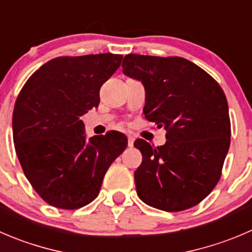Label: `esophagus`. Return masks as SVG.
I'll return each instance as SVG.
<instances>
[{
    "label": "esophagus",
    "instance_id": "esophagus-1",
    "mask_svg": "<svg viewBox=\"0 0 252 252\" xmlns=\"http://www.w3.org/2000/svg\"><path fill=\"white\" fill-rule=\"evenodd\" d=\"M134 140H135V139H134L133 135H128V146L129 148H131V146L134 145Z\"/></svg>",
    "mask_w": 252,
    "mask_h": 252
}]
</instances>
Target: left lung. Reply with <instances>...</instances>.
<instances>
[{"label":"left lung","instance_id":"left-lung-1","mask_svg":"<svg viewBox=\"0 0 252 252\" xmlns=\"http://www.w3.org/2000/svg\"><path fill=\"white\" fill-rule=\"evenodd\" d=\"M122 67L145 87V118L167 131L158 148L134 141L143 155L134 172L139 198L166 212L197 206L218 183L230 145L223 90L204 70L177 56L129 54Z\"/></svg>","mask_w":252,"mask_h":252}]
</instances>
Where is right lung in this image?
Wrapping results in <instances>:
<instances>
[{
	"label": "right lung",
	"mask_w": 252,
	"mask_h": 252,
	"mask_svg": "<svg viewBox=\"0 0 252 252\" xmlns=\"http://www.w3.org/2000/svg\"><path fill=\"white\" fill-rule=\"evenodd\" d=\"M122 59L111 53L53 59L19 92L12 117L14 148L26 177L50 206L77 209L91 203L128 145L116 130L87 140L81 121L98 107L99 89Z\"/></svg>",
	"instance_id": "right-lung-1"
}]
</instances>
